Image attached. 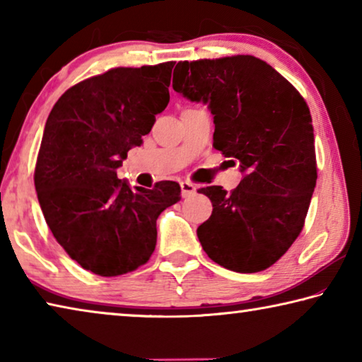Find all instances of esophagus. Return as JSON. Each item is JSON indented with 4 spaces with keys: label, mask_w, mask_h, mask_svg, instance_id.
<instances>
[{
    "label": "esophagus",
    "mask_w": 362,
    "mask_h": 362,
    "mask_svg": "<svg viewBox=\"0 0 362 362\" xmlns=\"http://www.w3.org/2000/svg\"><path fill=\"white\" fill-rule=\"evenodd\" d=\"M180 189H182V196L183 198H189V196H193L196 192V185L192 182H180Z\"/></svg>",
    "instance_id": "1"
}]
</instances>
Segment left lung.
<instances>
[{
	"mask_svg": "<svg viewBox=\"0 0 362 362\" xmlns=\"http://www.w3.org/2000/svg\"><path fill=\"white\" fill-rule=\"evenodd\" d=\"M173 88L214 115V146L240 163L231 193L201 188L212 214L198 226L204 252L220 267L257 273L286 254L303 228L316 187L315 134L298 90L254 56L179 62Z\"/></svg>",
	"mask_w": 362,
	"mask_h": 362,
	"instance_id": "obj_1",
	"label": "left lung"
}]
</instances>
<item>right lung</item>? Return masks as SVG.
Here are the masks:
<instances>
[{
	"label": "right lung",
	"instance_id": "1",
	"mask_svg": "<svg viewBox=\"0 0 362 362\" xmlns=\"http://www.w3.org/2000/svg\"><path fill=\"white\" fill-rule=\"evenodd\" d=\"M174 64L119 66L84 79L47 116L35 168L42 216L65 252L100 276L146 263L156 218L180 199L175 182L131 188L116 175L168 107Z\"/></svg>",
	"mask_w": 362,
	"mask_h": 362
}]
</instances>
